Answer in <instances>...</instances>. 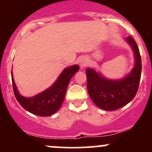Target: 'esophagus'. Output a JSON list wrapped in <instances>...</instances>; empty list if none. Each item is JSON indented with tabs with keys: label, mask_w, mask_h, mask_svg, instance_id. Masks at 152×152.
I'll return each mask as SVG.
<instances>
[{
	"label": "esophagus",
	"mask_w": 152,
	"mask_h": 152,
	"mask_svg": "<svg viewBox=\"0 0 152 152\" xmlns=\"http://www.w3.org/2000/svg\"><path fill=\"white\" fill-rule=\"evenodd\" d=\"M87 60L85 59H81L80 61H79V65H80V66L82 67H85V66H87V65H88V63H87Z\"/></svg>",
	"instance_id": "esophagus-1"
}]
</instances>
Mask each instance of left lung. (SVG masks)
Returning a JSON list of instances; mask_svg holds the SVG:
<instances>
[{
    "mask_svg": "<svg viewBox=\"0 0 152 152\" xmlns=\"http://www.w3.org/2000/svg\"><path fill=\"white\" fill-rule=\"evenodd\" d=\"M126 41L132 48L135 65L131 73L121 80H108L93 69H86L89 96L97 107L113 111L131 102L137 93L141 76V56L137 43L129 36Z\"/></svg>",
    "mask_w": 152,
    "mask_h": 152,
    "instance_id": "left-lung-1",
    "label": "left lung"
}]
</instances>
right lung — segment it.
I'll list each match as a JSON object with an SVG mask.
<instances>
[{"label":"right lung","mask_w":152,"mask_h":152,"mask_svg":"<svg viewBox=\"0 0 152 152\" xmlns=\"http://www.w3.org/2000/svg\"><path fill=\"white\" fill-rule=\"evenodd\" d=\"M78 65L65 68L56 82L50 88L32 98L20 96L15 84L12 73L14 93L19 104L32 114L39 116H50L58 111L63 102L67 87L73 75L79 70Z\"/></svg>","instance_id":"add662e5"}]
</instances>
